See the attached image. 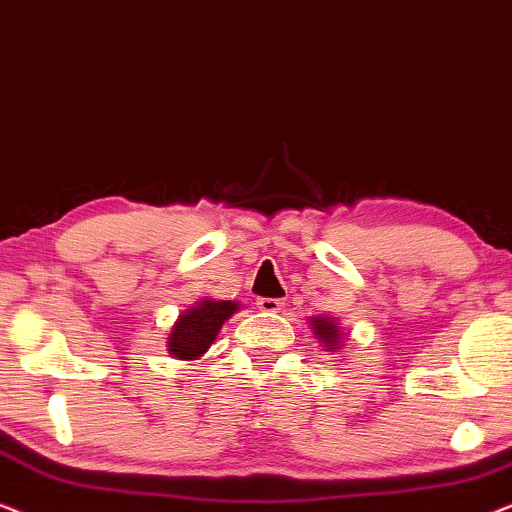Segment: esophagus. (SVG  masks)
<instances>
[{"label": "esophagus", "mask_w": 512, "mask_h": 512, "mask_svg": "<svg viewBox=\"0 0 512 512\" xmlns=\"http://www.w3.org/2000/svg\"><path fill=\"white\" fill-rule=\"evenodd\" d=\"M256 305H258V310H263V312H279L284 307V300H279V298H258Z\"/></svg>", "instance_id": "esophagus-1"}]
</instances>
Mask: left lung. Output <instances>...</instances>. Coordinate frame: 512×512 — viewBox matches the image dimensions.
<instances>
[{"label":"left lung","mask_w":512,"mask_h":512,"mask_svg":"<svg viewBox=\"0 0 512 512\" xmlns=\"http://www.w3.org/2000/svg\"><path fill=\"white\" fill-rule=\"evenodd\" d=\"M310 321H312L314 335H317L319 342L328 349V352H331V349H340L342 333H340L338 321L331 317H312Z\"/></svg>","instance_id":"8db88e82"}]
</instances>
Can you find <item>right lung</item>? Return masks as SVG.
<instances>
[{
    "instance_id": "right-lung-1",
    "label": "right lung",
    "mask_w": 512,
    "mask_h": 512,
    "mask_svg": "<svg viewBox=\"0 0 512 512\" xmlns=\"http://www.w3.org/2000/svg\"><path fill=\"white\" fill-rule=\"evenodd\" d=\"M240 310L233 300H200L191 310H186L174 321L167 352L181 361H195L212 347L221 326Z\"/></svg>"
}]
</instances>
